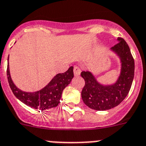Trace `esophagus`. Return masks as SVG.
<instances>
[{"label": "esophagus", "instance_id": "obj_1", "mask_svg": "<svg viewBox=\"0 0 146 146\" xmlns=\"http://www.w3.org/2000/svg\"><path fill=\"white\" fill-rule=\"evenodd\" d=\"M73 73H74L75 76H78L81 73L80 68L77 67V66H75L74 68H73Z\"/></svg>", "mask_w": 146, "mask_h": 146}]
</instances>
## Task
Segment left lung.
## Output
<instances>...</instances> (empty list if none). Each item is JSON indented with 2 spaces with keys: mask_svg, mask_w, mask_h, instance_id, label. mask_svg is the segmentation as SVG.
Returning a JSON list of instances; mask_svg holds the SVG:
<instances>
[{
  "mask_svg": "<svg viewBox=\"0 0 146 146\" xmlns=\"http://www.w3.org/2000/svg\"><path fill=\"white\" fill-rule=\"evenodd\" d=\"M118 42L111 50L120 59V74L115 84L103 85L98 83L90 71H82L81 76L85 81L82 91L84 103L88 107L98 111L114 108L120 104L129 93L134 75V61L126 42L117 37Z\"/></svg>",
  "mask_w": 146,
  "mask_h": 146,
  "instance_id": "1",
  "label": "left lung"
}]
</instances>
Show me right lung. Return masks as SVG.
<instances>
[{"instance_id": "obj_1", "label": "right lung", "mask_w": 146, "mask_h": 146, "mask_svg": "<svg viewBox=\"0 0 146 146\" xmlns=\"http://www.w3.org/2000/svg\"><path fill=\"white\" fill-rule=\"evenodd\" d=\"M6 73L10 88L15 97L31 108L42 111L58 106L63 90L70 83L73 78V67H70L64 73L56 75L44 88L34 92H24L15 85L10 76L9 64Z\"/></svg>"}]
</instances>
